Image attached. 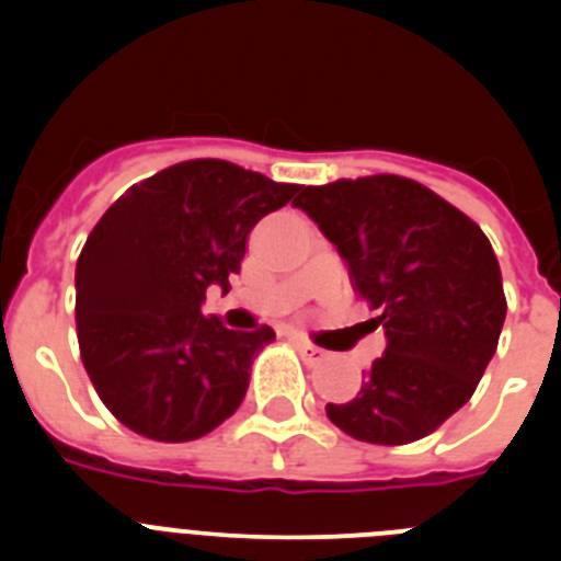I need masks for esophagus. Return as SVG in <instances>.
Returning <instances> with one entry per match:
<instances>
[{
  "label": "esophagus",
  "instance_id": "esophagus-1",
  "mask_svg": "<svg viewBox=\"0 0 561 561\" xmlns=\"http://www.w3.org/2000/svg\"><path fill=\"white\" fill-rule=\"evenodd\" d=\"M291 342H295L297 351H300V354H304L309 362H323L325 359V351L317 348L314 342H309V340H306V336L295 334V336H291Z\"/></svg>",
  "mask_w": 561,
  "mask_h": 561
}]
</instances>
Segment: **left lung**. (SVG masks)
<instances>
[{
    "label": "left lung",
    "instance_id": "left-lung-1",
    "mask_svg": "<svg viewBox=\"0 0 561 561\" xmlns=\"http://www.w3.org/2000/svg\"><path fill=\"white\" fill-rule=\"evenodd\" d=\"M291 205L336 247L388 336L356 399L325 413L368 444L424 438L472 399L497 351L505 295L489 238L438 193L393 173L300 187Z\"/></svg>",
    "mask_w": 561,
    "mask_h": 561
}]
</instances>
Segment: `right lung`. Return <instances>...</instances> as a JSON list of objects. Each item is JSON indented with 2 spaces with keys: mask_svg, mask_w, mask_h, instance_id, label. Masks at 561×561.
Segmentation results:
<instances>
[{
  "mask_svg": "<svg viewBox=\"0 0 561 561\" xmlns=\"http://www.w3.org/2000/svg\"><path fill=\"white\" fill-rule=\"evenodd\" d=\"M300 185L225 160H191L128 187L76 266L78 345L114 419L153 440H196L230 419L250 388L270 325L232 331L202 314L230 289L252 227Z\"/></svg>",
  "mask_w": 561,
  "mask_h": 561,
  "instance_id": "1",
  "label": "right lung"
}]
</instances>
